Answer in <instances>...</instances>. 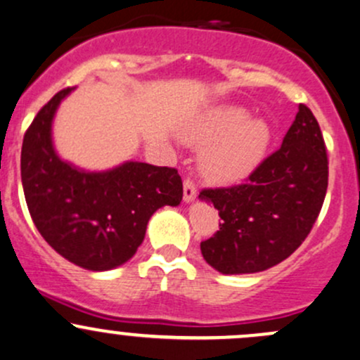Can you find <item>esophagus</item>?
Masks as SVG:
<instances>
[{"mask_svg": "<svg viewBox=\"0 0 360 360\" xmlns=\"http://www.w3.org/2000/svg\"><path fill=\"white\" fill-rule=\"evenodd\" d=\"M183 196H184V201L195 200V196H196V184H195V181L189 179V177H186V179H184V193H183Z\"/></svg>", "mask_w": 360, "mask_h": 360, "instance_id": "34e87169", "label": "esophagus"}]
</instances>
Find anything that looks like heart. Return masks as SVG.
I'll list each match as a JSON object with an SVG mask.
<instances>
[{"label":"heart","mask_w":360,"mask_h":360,"mask_svg":"<svg viewBox=\"0 0 360 360\" xmlns=\"http://www.w3.org/2000/svg\"><path fill=\"white\" fill-rule=\"evenodd\" d=\"M189 141L210 145L203 155V171L220 183L246 177L258 167L270 147V126L262 120H250L243 108L225 105L205 114L189 131Z\"/></svg>","instance_id":"obj_1"}]
</instances>
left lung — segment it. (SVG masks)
<instances>
[{
    "label": "left lung",
    "instance_id": "obj_1",
    "mask_svg": "<svg viewBox=\"0 0 360 360\" xmlns=\"http://www.w3.org/2000/svg\"><path fill=\"white\" fill-rule=\"evenodd\" d=\"M328 153L314 114L299 104L282 147L259 162L248 179L205 188L200 198L219 210V231L201 240V255L225 275L275 266L297 250L321 212Z\"/></svg>",
    "mask_w": 360,
    "mask_h": 360
}]
</instances>
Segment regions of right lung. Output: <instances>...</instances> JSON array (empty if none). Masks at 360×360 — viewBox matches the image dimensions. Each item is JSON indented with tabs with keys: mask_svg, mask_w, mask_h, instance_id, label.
<instances>
[{
	"mask_svg": "<svg viewBox=\"0 0 360 360\" xmlns=\"http://www.w3.org/2000/svg\"><path fill=\"white\" fill-rule=\"evenodd\" d=\"M71 90H59L27 128L20 159L23 195L35 227L54 251L86 270H110L135 255L153 212L179 205L183 181L177 169L145 162L85 172L59 159L51 122Z\"/></svg>",
	"mask_w": 360,
	"mask_h": 360,
	"instance_id": "right-lung-1",
	"label": "right lung"
}]
</instances>
